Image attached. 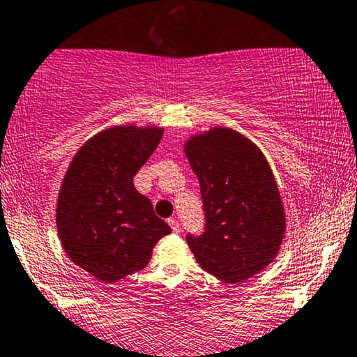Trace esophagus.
Returning a JSON list of instances; mask_svg holds the SVG:
<instances>
[{"label": "esophagus", "instance_id": "34e87169", "mask_svg": "<svg viewBox=\"0 0 357 357\" xmlns=\"http://www.w3.org/2000/svg\"><path fill=\"white\" fill-rule=\"evenodd\" d=\"M168 224L171 225V229H173L174 234H178L179 231H181V227H179V222L176 219H168Z\"/></svg>", "mask_w": 357, "mask_h": 357}]
</instances>
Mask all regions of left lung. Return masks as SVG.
<instances>
[{"label":"left lung","instance_id":"obj_1","mask_svg":"<svg viewBox=\"0 0 357 357\" xmlns=\"http://www.w3.org/2000/svg\"><path fill=\"white\" fill-rule=\"evenodd\" d=\"M184 155L199 179L206 231L188 245L206 272L227 283L259 273L277 257L287 219L267 158L229 126L192 135Z\"/></svg>","mask_w":357,"mask_h":357}]
</instances>
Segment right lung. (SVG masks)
Segmentation results:
<instances>
[{
    "mask_svg": "<svg viewBox=\"0 0 357 357\" xmlns=\"http://www.w3.org/2000/svg\"><path fill=\"white\" fill-rule=\"evenodd\" d=\"M163 137L160 126L115 125L87 139L62 179L56 224L69 259L100 282L145 268L171 227L135 189L133 176Z\"/></svg>",
    "mask_w": 357,
    "mask_h": 357,
    "instance_id": "right-lung-1",
    "label": "right lung"
}]
</instances>
